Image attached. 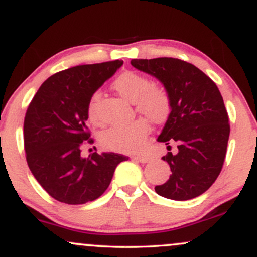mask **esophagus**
Wrapping results in <instances>:
<instances>
[{
	"mask_svg": "<svg viewBox=\"0 0 257 257\" xmlns=\"http://www.w3.org/2000/svg\"><path fill=\"white\" fill-rule=\"evenodd\" d=\"M135 159H138L140 163H149L151 161V158L147 157V156H135Z\"/></svg>",
	"mask_w": 257,
	"mask_h": 257,
	"instance_id": "obj_1",
	"label": "esophagus"
}]
</instances>
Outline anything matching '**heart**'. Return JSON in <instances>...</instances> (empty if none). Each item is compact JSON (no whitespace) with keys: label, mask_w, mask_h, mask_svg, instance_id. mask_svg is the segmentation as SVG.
I'll use <instances>...</instances> for the list:
<instances>
[{"label":"heart","mask_w":257,"mask_h":257,"mask_svg":"<svg viewBox=\"0 0 257 257\" xmlns=\"http://www.w3.org/2000/svg\"><path fill=\"white\" fill-rule=\"evenodd\" d=\"M113 88L119 95L133 102L138 112L145 114L152 122L159 123L167 118L170 111L169 94L162 88L151 85L149 78L140 73L128 71L114 79ZM99 94H93L88 105V116L91 122H98L96 106ZM149 124L143 119L134 120L128 125H116L101 135V144L106 149L120 152L137 151L143 146Z\"/></svg>","instance_id":"heart-1"}]
</instances>
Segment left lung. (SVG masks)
<instances>
[{
  "label": "left lung",
  "instance_id": "8db88e82",
  "mask_svg": "<svg viewBox=\"0 0 257 257\" xmlns=\"http://www.w3.org/2000/svg\"><path fill=\"white\" fill-rule=\"evenodd\" d=\"M135 69L157 78L170 98V113L157 141L178 144L162 157L172 175L156 186L159 196L188 200L214 184L222 169L229 138L228 114L219 88L198 67L175 58L133 59Z\"/></svg>",
  "mask_w": 257,
  "mask_h": 257
}]
</instances>
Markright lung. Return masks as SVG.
I'll list each match as a JSON object with an SVG mask.
<instances>
[{"mask_svg": "<svg viewBox=\"0 0 257 257\" xmlns=\"http://www.w3.org/2000/svg\"><path fill=\"white\" fill-rule=\"evenodd\" d=\"M122 65V60H113L54 73L29 105L24 119L28 166L38 184L59 202L76 205L99 198L116 167L128 161L114 152H94L88 158L81 155L82 145L90 138L85 124L90 98Z\"/></svg>", "mask_w": 257, "mask_h": 257, "instance_id": "add662e5", "label": "right lung"}]
</instances>
